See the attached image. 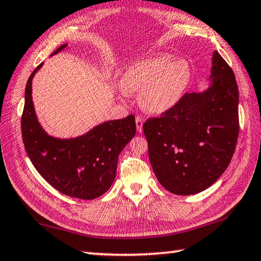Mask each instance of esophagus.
<instances>
[{"instance_id": "1", "label": "esophagus", "mask_w": 261, "mask_h": 261, "mask_svg": "<svg viewBox=\"0 0 261 261\" xmlns=\"http://www.w3.org/2000/svg\"><path fill=\"white\" fill-rule=\"evenodd\" d=\"M136 126H137V131L141 134V132H143V118L139 116L136 117Z\"/></svg>"}]
</instances>
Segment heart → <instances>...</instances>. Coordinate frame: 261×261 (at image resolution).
<instances>
[{
    "label": "heart",
    "instance_id": "heart-1",
    "mask_svg": "<svg viewBox=\"0 0 261 261\" xmlns=\"http://www.w3.org/2000/svg\"><path fill=\"white\" fill-rule=\"evenodd\" d=\"M191 79V69L185 60L170 63L169 56L143 57L129 65L120 90L124 95L139 93L140 107L151 114H165L182 99Z\"/></svg>",
    "mask_w": 261,
    "mask_h": 261
}]
</instances>
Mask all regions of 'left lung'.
Wrapping results in <instances>:
<instances>
[{"label":"left lung","instance_id":"obj_1","mask_svg":"<svg viewBox=\"0 0 261 261\" xmlns=\"http://www.w3.org/2000/svg\"><path fill=\"white\" fill-rule=\"evenodd\" d=\"M143 129L154 174L168 191L190 196L218 180L231 161L240 131L235 74L218 51L212 56L208 87L185 93Z\"/></svg>","mask_w":261,"mask_h":261}]
</instances>
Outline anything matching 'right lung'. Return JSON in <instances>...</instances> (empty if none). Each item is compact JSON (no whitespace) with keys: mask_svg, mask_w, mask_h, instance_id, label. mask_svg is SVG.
<instances>
[{"mask_svg":"<svg viewBox=\"0 0 261 261\" xmlns=\"http://www.w3.org/2000/svg\"><path fill=\"white\" fill-rule=\"evenodd\" d=\"M67 46H60L50 56ZM42 65L31 73L25 88L21 116L25 149L38 173L61 193L94 199L112 187L118 155L136 135L135 116L103 122L76 138L62 139L48 135L39 123L32 100V79Z\"/></svg>","mask_w":261,"mask_h":261,"instance_id":"right-lung-1","label":"right lung"}]
</instances>
